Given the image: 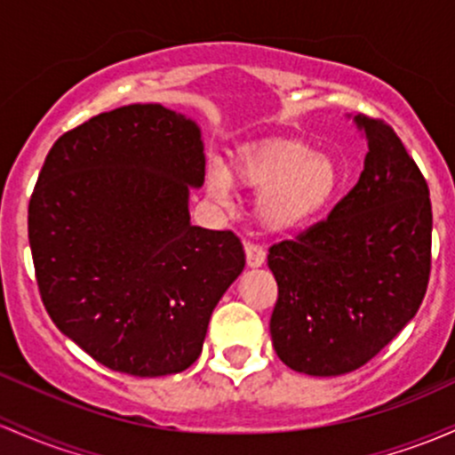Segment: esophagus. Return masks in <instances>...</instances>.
Here are the masks:
<instances>
[{
    "label": "esophagus",
    "mask_w": 455,
    "mask_h": 455,
    "mask_svg": "<svg viewBox=\"0 0 455 455\" xmlns=\"http://www.w3.org/2000/svg\"><path fill=\"white\" fill-rule=\"evenodd\" d=\"M243 251H246L248 267H261L263 263H266V251H263L261 246H257V243L248 242L246 246H243Z\"/></svg>",
    "instance_id": "obj_1"
}]
</instances>
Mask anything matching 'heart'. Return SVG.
I'll use <instances>...</instances> for the list:
<instances>
[{
	"mask_svg": "<svg viewBox=\"0 0 455 455\" xmlns=\"http://www.w3.org/2000/svg\"><path fill=\"white\" fill-rule=\"evenodd\" d=\"M231 177L259 192L254 213L269 233H287L307 224L332 201L339 186L332 159L293 140H269L248 148L235 159L231 172L213 164L207 188L218 203L227 204Z\"/></svg>",
	"mask_w": 455,
	"mask_h": 455,
	"instance_id": "obj_1",
	"label": "heart"
}]
</instances>
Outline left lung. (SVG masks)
<instances>
[{
	"instance_id": "obj_1",
	"label": "left lung",
	"mask_w": 455,
	"mask_h": 455,
	"mask_svg": "<svg viewBox=\"0 0 455 455\" xmlns=\"http://www.w3.org/2000/svg\"><path fill=\"white\" fill-rule=\"evenodd\" d=\"M367 155L331 216L274 243L278 283L269 334L278 358L307 376H341L371 361L414 317L432 266L430 189L387 123L358 114Z\"/></svg>"
}]
</instances>
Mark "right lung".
Wrapping results in <instances>:
<instances>
[{"instance_id": "right-lung-1", "label": "right lung", "mask_w": 455, "mask_h": 455, "mask_svg": "<svg viewBox=\"0 0 455 455\" xmlns=\"http://www.w3.org/2000/svg\"><path fill=\"white\" fill-rule=\"evenodd\" d=\"M203 151L186 114L133 103L58 138L38 174L28 233L43 304L60 332L112 371L188 369L246 266L235 233L189 222Z\"/></svg>"}]
</instances>
